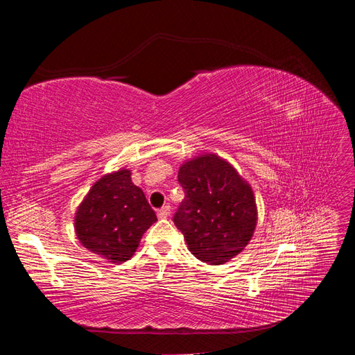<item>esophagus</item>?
<instances>
[{
	"label": "esophagus",
	"mask_w": 355,
	"mask_h": 355,
	"mask_svg": "<svg viewBox=\"0 0 355 355\" xmlns=\"http://www.w3.org/2000/svg\"><path fill=\"white\" fill-rule=\"evenodd\" d=\"M157 214H158V218H159V219H166V218H168V216H170V206H164L163 209H159Z\"/></svg>",
	"instance_id": "esophagus-1"
}]
</instances>
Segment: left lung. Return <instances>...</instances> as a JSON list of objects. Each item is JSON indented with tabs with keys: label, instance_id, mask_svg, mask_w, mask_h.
Instances as JSON below:
<instances>
[{
	"label": "left lung",
	"instance_id": "1",
	"mask_svg": "<svg viewBox=\"0 0 355 355\" xmlns=\"http://www.w3.org/2000/svg\"><path fill=\"white\" fill-rule=\"evenodd\" d=\"M185 200L175 214L189 252L209 265H223L250 243L257 225L253 189L228 159L214 153L179 167Z\"/></svg>",
	"mask_w": 355,
	"mask_h": 355
}]
</instances>
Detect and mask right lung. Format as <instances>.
Listing matches in <instances>:
<instances>
[{
	"label": "right lung",
	"mask_w": 355,
	"mask_h": 355,
	"mask_svg": "<svg viewBox=\"0 0 355 355\" xmlns=\"http://www.w3.org/2000/svg\"><path fill=\"white\" fill-rule=\"evenodd\" d=\"M157 222L144 191L132 182V170L106 173L94 182L73 216L81 245L112 263H123L137 250L145 231Z\"/></svg>",
	"instance_id": "1"
}]
</instances>
